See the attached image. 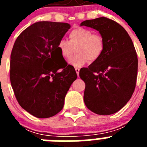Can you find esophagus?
Segmentation results:
<instances>
[{
    "label": "esophagus",
    "instance_id": "obj_1",
    "mask_svg": "<svg viewBox=\"0 0 147 147\" xmlns=\"http://www.w3.org/2000/svg\"><path fill=\"white\" fill-rule=\"evenodd\" d=\"M80 68H79V67H76V68H75V71H76V74H77V76H79V74H80Z\"/></svg>",
    "mask_w": 147,
    "mask_h": 147
}]
</instances>
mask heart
<instances>
[{
  "label": "heart",
  "mask_w": 147,
  "mask_h": 147,
  "mask_svg": "<svg viewBox=\"0 0 147 147\" xmlns=\"http://www.w3.org/2000/svg\"><path fill=\"white\" fill-rule=\"evenodd\" d=\"M69 40L61 39L57 49L62 57L68 59L74 53L76 54L69 61L74 67H80L88 62L98 60L103 54L105 41L100 34L84 27H74L68 32Z\"/></svg>",
  "instance_id": "heart-1"
}]
</instances>
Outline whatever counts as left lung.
<instances>
[{
  "label": "left lung",
  "instance_id": "1",
  "mask_svg": "<svg viewBox=\"0 0 147 147\" xmlns=\"http://www.w3.org/2000/svg\"><path fill=\"white\" fill-rule=\"evenodd\" d=\"M81 26L99 32L105 41L101 57L80 71L85 83L84 102L98 115L118 112L134 92L138 74V57L129 35L117 22L105 17L88 20Z\"/></svg>",
  "mask_w": 147,
  "mask_h": 147
}]
</instances>
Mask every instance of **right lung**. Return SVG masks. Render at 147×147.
<instances>
[{
    "mask_svg": "<svg viewBox=\"0 0 147 147\" xmlns=\"http://www.w3.org/2000/svg\"><path fill=\"white\" fill-rule=\"evenodd\" d=\"M70 28L65 23L37 22L15 40L10 57L11 85L19 105L35 117L45 119L60 112L77 78L74 67L57 49Z\"/></svg>",
    "mask_w": 147,
    "mask_h": 147,
    "instance_id": "right-lung-1",
    "label": "right lung"
}]
</instances>
